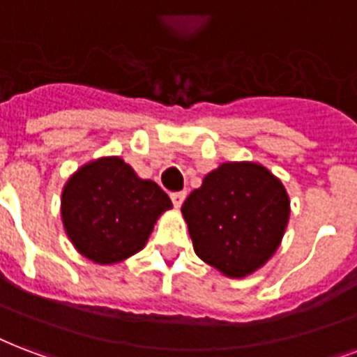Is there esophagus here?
Here are the masks:
<instances>
[{
  "mask_svg": "<svg viewBox=\"0 0 357 357\" xmlns=\"http://www.w3.org/2000/svg\"><path fill=\"white\" fill-rule=\"evenodd\" d=\"M184 199H186V192H176V194H171V201H173V205H175L176 208L181 207L182 203H184Z\"/></svg>",
  "mask_w": 357,
  "mask_h": 357,
  "instance_id": "1",
  "label": "esophagus"
}]
</instances>
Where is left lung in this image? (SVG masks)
<instances>
[{
  "label": "left lung",
  "mask_w": 357,
  "mask_h": 357,
  "mask_svg": "<svg viewBox=\"0 0 357 357\" xmlns=\"http://www.w3.org/2000/svg\"><path fill=\"white\" fill-rule=\"evenodd\" d=\"M195 254L229 278L264 267L290 220V197L269 169L226 162L211 171L182 205Z\"/></svg>",
  "instance_id": "1"
}]
</instances>
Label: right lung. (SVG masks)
<instances>
[{
  "mask_svg": "<svg viewBox=\"0 0 357 357\" xmlns=\"http://www.w3.org/2000/svg\"><path fill=\"white\" fill-rule=\"evenodd\" d=\"M173 207L154 181L118 156L84 163L61 190V222L79 254L112 265L143 250L156 220Z\"/></svg>",
  "mask_w": 357,
  "mask_h": 357,
  "instance_id": "add662e5",
  "label": "right lung"
}]
</instances>
